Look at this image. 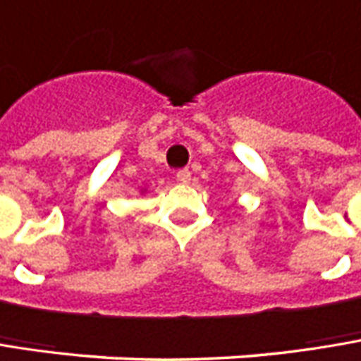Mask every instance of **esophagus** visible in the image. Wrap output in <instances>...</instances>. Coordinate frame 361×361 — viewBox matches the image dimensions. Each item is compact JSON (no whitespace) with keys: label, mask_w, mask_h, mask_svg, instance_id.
I'll use <instances>...</instances> for the list:
<instances>
[{"label":"esophagus","mask_w":361,"mask_h":361,"mask_svg":"<svg viewBox=\"0 0 361 361\" xmlns=\"http://www.w3.org/2000/svg\"><path fill=\"white\" fill-rule=\"evenodd\" d=\"M176 180H178L180 185H189V183H191V170H187V168H185V170H178V172H176Z\"/></svg>","instance_id":"obj_1"}]
</instances>
